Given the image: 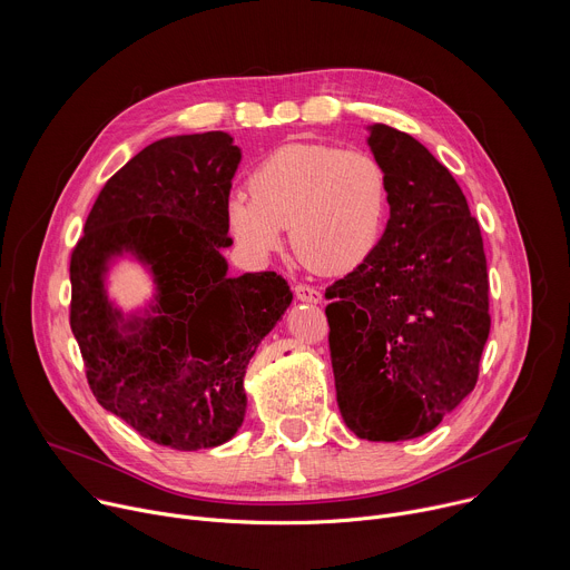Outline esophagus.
I'll list each match as a JSON object with an SVG mask.
<instances>
[{"label": "esophagus", "mask_w": 570, "mask_h": 570, "mask_svg": "<svg viewBox=\"0 0 570 570\" xmlns=\"http://www.w3.org/2000/svg\"><path fill=\"white\" fill-rule=\"evenodd\" d=\"M295 297L299 302H308V304H317L322 299V293L315 288V286H308V284H297L295 286Z\"/></svg>", "instance_id": "34e87169"}]
</instances>
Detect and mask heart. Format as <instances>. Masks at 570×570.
Segmentation results:
<instances>
[{
	"instance_id": "heart-1",
	"label": "heart",
	"mask_w": 570,
	"mask_h": 570,
	"mask_svg": "<svg viewBox=\"0 0 570 570\" xmlns=\"http://www.w3.org/2000/svg\"><path fill=\"white\" fill-rule=\"evenodd\" d=\"M248 189L227 200V225L253 257L277 253L291 225L297 255L338 275L361 266L381 238L387 180L370 153L291 141L259 161Z\"/></svg>"
}]
</instances>
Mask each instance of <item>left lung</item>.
Here are the masks:
<instances>
[{
	"label": "left lung",
	"mask_w": 570,
	"mask_h": 570,
	"mask_svg": "<svg viewBox=\"0 0 570 570\" xmlns=\"http://www.w3.org/2000/svg\"><path fill=\"white\" fill-rule=\"evenodd\" d=\"M390 218L374 253L327 288L338 409L361 440L433 431L475 387L490 336L478 220L451 171L409 132L370 126Z\"/></svg>",
	"instance_id": "1"
}]
</instances>
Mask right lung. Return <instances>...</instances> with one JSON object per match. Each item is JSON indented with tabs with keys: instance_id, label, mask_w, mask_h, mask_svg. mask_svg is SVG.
<instances>
[{
	"instance_id": "right-lung-1",
	"label": "right lung",
	"mask_w": 570,
	"mask_h": 570,
	"mask_svg": "<svg viewBox=\"0 0 570 570\" xmlns=\"http://www.w3.org/2000/svg\"><path fill=\"white\" fill-rule=\"evenodd\" d=\"M240 148L220 130L139 150L101 189L71 250L69 324L92 394L141 438L212 449L246 417L243 376L293 293L273 271L227 275L220 255ZM124 252L146 263L156 304L122 322L102 286Z\"/></svg>"
}]
</instances>
